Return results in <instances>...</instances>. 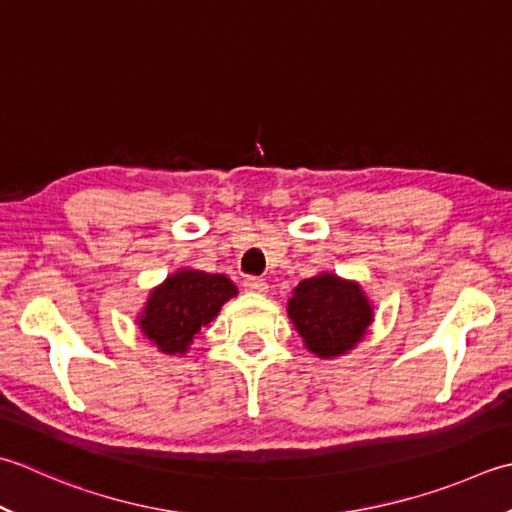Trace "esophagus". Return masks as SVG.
<instances>
[{
    "label": "esophagus",
    "instance_id": "34e87169",
    "mask_svg": "<svg viewBox=\"0 0 512 512\" xmlns=\"http://www.w3.org/2000/svg\"><path fill=\"white\" fill-rule=\"evenodd\" d=\"M242 286H244V290H248V293H266L268 290V284L262 277H246Z\"/></svg>",
    "mask_w": 512,
    "mask_h": 512
}]
</instances>
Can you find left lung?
Listing matches in <instances>:
<instances>
[{
	"label": "left lung",
	"instance_id": "left-lung-1",
	"mask_svg": "<svg viewBox=\"0 0 512 512\" xmlns=\"http://www.w3.org/2000/svg\"><path fill=\"white\" fill-rule=\"evenodd\" d=\"M288 317L308 350L317 357H337L364 337L373 308L355 282L324 273L299 282L288 299Z\"/></svg>",
	"mask_w": 512,
	"mask_h": 512
}]
</instances>
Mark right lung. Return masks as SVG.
<instances>
[{
  "instance_id": "1",
  "label": "right lung",
  "mask_w": 512,
  "mask_h": 512,
  "mask_svg": "<svg viewBox=\"0 0 512 512\" xmlns=\"http://www.w3.org/2000/svg\"><path fill=\"white\" fill-rule=\"evenodd\" d=\"M233 295L237 288L224 275L179 270L150 293L139 326L162 353H184L202 326L217 317L219 308Z\"/></svg>"
}]
</instances>
